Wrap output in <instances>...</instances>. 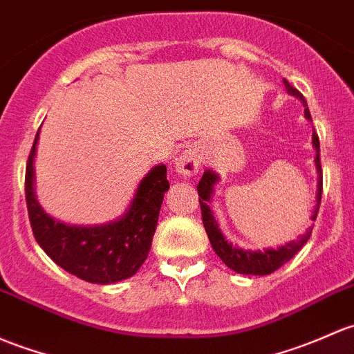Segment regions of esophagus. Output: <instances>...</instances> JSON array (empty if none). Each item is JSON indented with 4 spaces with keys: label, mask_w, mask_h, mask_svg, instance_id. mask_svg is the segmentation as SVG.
Returning <instances> with one entry per match:
<instances>
[{
    "label": "esophagus",
    "mask_w": 354,
    "mask_h": 354,
    "mask_svg": "<svg viewBox=\"0 0 354 354\" xmlns=\"http://www.w3.org/2000/svg\"><path fill=\"white\" fill-rule=\"evenodd\" d=\"M200 165H202V158H200L198 149L188 147L178 158L176 171L180 174H183V176H193L195 173H198Z\"/></svg>",
    "instance_id": "34e87169"
}]
</instances>
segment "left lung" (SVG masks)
Wrapping results in <instances>:
<instances>
[{
	"instance_id": "left-lung-1",
	"label": "left lung",
	"mask_w": 354,
	"mask_h": 354,
	"mask_svg": "<svg viewBox=\"0 0 354 354\" xmlns=\"http://www.w3.org/2000/svg\"><path fill=\"white\" fill-rule=\"evenodd\" d=\"M286 91L290 95L297 96V98L302 100L305 106V117L310 118V111L307 109V102H305L304 95L297 88H293L288 81L283 80ZM312 144H314L315 151V166H317L319 173V189H317V205H315L314 214H312V221H315L319 212V205H321V196H322V167H321V146H319V136L317 133H312ZM217 183V174L212 173V171H205L200 180L198 187V202H200V210H202V221L203 227H205V232L210 241L212 248H214L215 254L225 263L230 270H234L236 273L241 274H270L273 271H277L278 268L283 266L285 263H288L300 249L304 248V244L307 243L308 237H310L312 229L307 230V234H304L302 237H299L297 241L281 245L278 249H265V251H244V249L236 248L230 243H227L224 236L218 230L217 222H215L214 215H212L210 207L207 205V202L210 200L212 192H214V185Z\"/></svg>"
}]
</instances>
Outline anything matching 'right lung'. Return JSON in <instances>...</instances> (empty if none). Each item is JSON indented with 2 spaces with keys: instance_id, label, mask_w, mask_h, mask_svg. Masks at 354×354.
<instances>
[{
  "instance_id": "right-lung-1",
  "label": "right lung",
  "mask_w": 354,
  "mask_h": 354,
  "mask_svg": "<svg viewBox=\"0 0 354 354\" xmlns=\"http://www.w3.org/2000/svg\"><path fill=\"white\" fill-rule=\"evenodd\" d=\"M33 140L25 169V200L33 237L47 256L71 274L89 283L109 285L137 273L147 259L165 192L169 188L166 166H156L137 188L129 212L117 222L77 227L54 221L33 196Z\"/></svg>"
}]
</instances>
